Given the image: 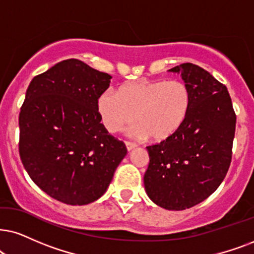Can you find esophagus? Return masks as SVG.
I'll use <instances>...</instances> for the list:
<instances>
[{
    "label": "esophagus",
    "mask_w": 254,
    "mask_h": 254,
    "mask_svg": "<svg viewBox=\"0 0 254 254\" xmlns=\"http://www.w3.org/2000/svg\"><path fill=\"white\" fill-rule=\"evenodd\" d=\"M125 145H127V151H131V150H133L134 147H136L137 145L134 143H130V142H127L125 143Z\"/></svg>",
    "instance_id": "obj_1"
}]
</instances>
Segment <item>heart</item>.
I'll return each instance as SVG.
<instances>
[{
  "instance_id": "obj_1",
  "label": "heart",
  "mask_w": 254,
  "mask_h": 254,
  "mask_svg": "<svg viewBox=\"0 0 254 254\" xmlns=\"http://www.w3.org/2000/svg\"><path fill=\"white\" fill-rule=\"evenodd\" d=\"M190 108V90L181 81L129 83L122 85L118 94L105 90L97 101L98 114L108 131L118 132L136 120L133 136H149L153 142L175 136L185 123Z\"/></svg>"
}]
</instances>
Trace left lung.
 <instances>
[{
  "mask_svg": "<svg viewBox=\"0 0 254 254\" xmlns=\"http://www.w3.org/2000/svg\"><path fill=\"white\" fill-rule=\"evenodd\" d=\"M181 73L191 94L188 118L175 136L146 146V194L158 206L181 211L205 200L225 178L232 158L236 114L227 88L192 63Z\"/></svg>",
  "mask_w": 254,
  "mask_h": 254,
  "instance_id": "left-lung-1",
  "label": "left lung"
}]
</instances>
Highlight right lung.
<instances>
[{"instance_id":"right-lung-1","label":"right lung","mask_w":254,"mask_h":254,"mask_svg":"<svg viewBox=\"0 0 254 254\" xmlns=\"http://www.w3.org/2000/svg\"><path fill=\"white\" fill-rule=\"evenodd\" d=\"M112 77L82 61H62L34 77L20 118V157L42 191L68 205L97 200L127 155L97 110Z\"/></svg>"}]
</instances>
